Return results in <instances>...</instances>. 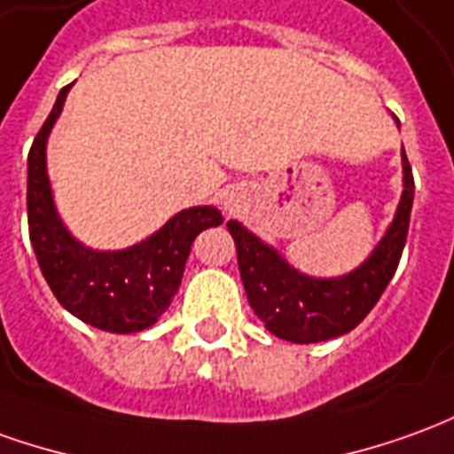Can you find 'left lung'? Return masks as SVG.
<instances>
[{
  "mask_svg": "<svg viewBox=\"0 0 454 454\" xmlns=\"http://www.w3.org/2000/svg\"><path fill=\"white\" fill-rule=\"evenodd\" d=\"M413 189V169L403 152V196L391 228L361 268L332 280L297 272L238 221H228L236 240L240 280L265 329L294 344H315L341 337L359 325L379 302L403 255Z\"/></svg>",
  "mask_w": 454,
  "mask_h": 454,
  "instance_id": "obj_1",
  "label": "left lung"
}]
</instances>
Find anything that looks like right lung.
<instances>
[{"mask_svg": "<svg viewBox=\"0 0 454 454\" xmlns=\"http://www.w3.org/2000/svg\"><path fill=\"white\" fill-rule=\"evenodd\" d=\"M66 85L28 150V238L56 300L85 325L132 334L160 319L179 290L194 238L223 216L214 206H194L128 250H90L66 231L53 208L46 176V139L61 113Z\"/></svg>", "mask_w": 454, "mask_h": 454, "instance_id": "right-lung-1", "label": "right lung"}]
</instances>
